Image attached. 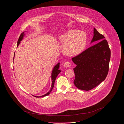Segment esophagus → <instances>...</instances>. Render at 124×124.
I'll return each mask as SVG.
<instances>
[{
  "label": "esophagus",
  "instance_id": "obj_1",
  "mask_svg": "<svg viewBox=\"0 0 124 124\" xmlns=\"http://www.w3.org/2000/svg\"><path fill=\"white\" fill-rule=\"evenodd\" d=\"M63 66L66 68L70 67V66H71V63L69 62H66L63 63Z\"/></svg>",
  "mask_w": 124,
  "mask_h": 124
}]
</instances>
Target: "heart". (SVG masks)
Listing matches in <instances>:
<instances>
[{"instance_id": "1", "label": "heart", "mask_w": 124, "mask_h": 124, "mask_svg": "<svg viewBox=\"0 0 124 124\" xmlns=\"http://www.w3.org/2000/svg\"><path fill=\"white\" fill-rule=\"evenodd\" d=\"M59 41L64 44L63 52L69 56H75L81 53L86 44L85 34L75 29L70 30L59 37Z\"/></svg>"}]
</instances>
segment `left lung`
I'll use <instances>...</instances> for the list:
<instances>
[{
  "instance_id": "1",
  "label": "left lung",
  "mask_w": 124,
  "mask_h": 124,
  "mask_svg": "<svg viewBox=\"0 0 124 124\" xmlns=\"http://www.w3.org/2000/svg\"><path fill=\"white\" fill-rule=\"evenodd\" d=\"M105 38L94 28L91 42H99L72 58L77 65L73 69L75 76L73 83L78 88L87 91L105 80L109 71L111 51Z\"/></svg>"
}]
</instances>
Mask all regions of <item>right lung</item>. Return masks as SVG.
I'll return each mask as SVG.
<instances>
[{
  "label": "right lung",
  "mask_w": 124,
  "mask_h": 124,
  "mask_svg": "<svg viewBox=\"0 0 124 124\" xmlns=\"http://www.w3.org/2000/svg\"><path fill=\"white\" fill-rule=\"evenodd\" d=\"M24 32H23L22 33H21L20 34V35L19 36V38H18V43H17V46H18V45L19 44L20 42V41L23 38V36L24 35ZM15 54V53H14ZM59 67H60V63H58L53 68V70L52 71V86H51V88L50 89V90L49 91V92H48L46 94L42 95V96H35L36 97H44V96H47V95H48L49 94H50L51 91H52L53 89V87H54V83H55V80H56V78L57 77V76H58V75L60 73L61 71L60 70H59Z\"/></svg>",
  "instance_id": "add662e5"
}]
</instances>
